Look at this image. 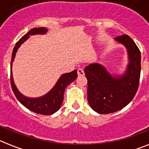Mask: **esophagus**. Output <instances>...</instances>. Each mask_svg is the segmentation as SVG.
Wrapping results in <instances>:
<instances>
[{
    "instance_id": "esophagus-1",
    "label": "esophagus",
    "mask_w": 149,
    "mask_h": 149,
    "mask_svg": "<svg viewBox=\"0 0 149 149\" xmlns=\"http://www.w3.org/2000/svg\"><path fill=\"white\" fill-rule=\"evenodd\" d=\"M77 74H78V76H83V75H84L85 73H84V71H83V69H77Z\"/></svg>"
}]
</instances>
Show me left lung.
<instances>
[{
	"instance_id": "left-lung-1",
	"label": "left lung",
	"mask_w": 149,
	"mask_h": 149,
	"mask_svg": "<svg viewBox=\"0 0 149 149\" xmlns=\"http://www.w3.org/2000/svg\"><path fill=\"white\" fill-rule=\"evenodd\" d=\"M115 40L127 48L129 64L121 76L111 75L100 63L85 68L88 80V102L94 111L100 114L114 113L127 105L135 96L141 77V56L134 41L128 35H121Z\"/></svg>"
}]
</instances>
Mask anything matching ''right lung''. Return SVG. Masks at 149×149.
<instances>
[{
  "label": "right lung",
  "instance_id": "1",
  "mask_svg": "<svg viewBox=\"0 0 149 149\" xmlns=\"http://www.w3.org/2000/svg\"><path fill=\"white\" fill-rule=\"evenodd\" d=\"M47 29L45 28H34L28 31L25 35H24L19 41L16 43L14 47L13 52L12 56V62H11V86H12V91L15 93V97H17L19 102L25 106L26 108L33 111L36 113H39L41 115H52L60 109L62 102L63 100V93L64 91L67 86H69L71 83L75 80L77 77V72L76 69L69 73L63 74L61 76L59 80L55 85V86L45 94L43 97L39 98H29L26 97L19 93V91L17 88L15 83H14L13 77H12V62L15 58V55L17 51L18 48L24 42L29 38L31 35L35 34H45L47 33Z\"/></svg>",
  "mask_w": 149,
  "mask_h": 149
}]
</instances>
